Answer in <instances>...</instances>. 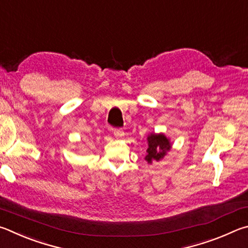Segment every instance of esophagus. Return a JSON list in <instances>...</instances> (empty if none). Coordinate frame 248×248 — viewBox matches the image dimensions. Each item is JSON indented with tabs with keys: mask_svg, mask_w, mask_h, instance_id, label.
Instances as JSON below:
<instances>
[{
	"mask_svg": "<svg viewBox=\"0 0 248 248\" xmlns=\"http://www.w3.org/2000/svg\"><path fill=\"white\" fill-rule=\"evenodd\" d=\"M113 134H114L115 137H123V136H124V132L122 131L121 128L113 129Z\"/></svg>",
	"mask_w": 248,
	"mask_h": 248,
	"instance_id": "esophagus-1",
	"label": "esophagus"
}]
</instances>
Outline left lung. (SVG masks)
Listing matches in <instances>:
<instances>
[{"mask_svg": "<svg viewBox=\"0 0 248 248\" xmlns=\"http://www.w3.org/2000/svg\"><path fill=\"white\" fill-rule=\"evenodd\" d=\"M171 149V144L168 138L163 134H151L148 136V149L145 160L148 163H151L153 160L159 161L166 155L167 151Z\"/></svg>", "mask_w": 248, "mask_h": 248, "instance_id": "1", "label": "left lung"}]
</instances>
